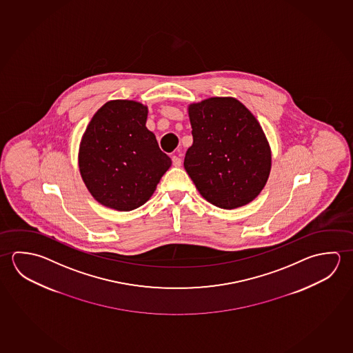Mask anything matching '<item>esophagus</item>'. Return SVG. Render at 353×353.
I'll return each mask as SVG.
<instances>
[{
  "mask_svg": "<svg viewBox=\"0 0 353 353\" xmlns=\"http://www.w3.org/2000/svg\"><path fill=\"white\" fill-rule=\"evenodd\" d=\"M172 161H173L174 167L179 168L181 165V159H180L179 157L174 156L172 158Z\"/></svg>",
  "mask_w": 353,
  "mask_h": 353,
  "instance_id": "obj_1",
  "label": "esophagus"
}]
</instances>
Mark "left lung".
Segmentation results:
<instances>
[{
	"instance_id": "left-lung-1",
	"label": "left lung",
	"mask_w": 353,
	"mask_h": 353,
	"mask_svg": "<svg viewBox=\"0 0 353 353\" xmlns=\"http://www.w3.org/2000/svg\"><path fill=\"white\" fill-rule=\"evenodd\" d=\"M188 114L194 141L184 168L201 196L226 210L253 201L272 168L270 145L257 119L231 96L192 102Z\"/></svg>"
}]
</instances>
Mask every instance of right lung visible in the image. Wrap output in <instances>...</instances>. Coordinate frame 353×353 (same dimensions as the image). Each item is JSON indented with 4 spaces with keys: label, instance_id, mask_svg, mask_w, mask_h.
Segmentation results:
<instances>
[{
    "label": "right lung",
    "instance_id": "obj_1",
    "mask_svg": "<svg viewBox=\"0 0 353 353\" xmlns=\"http://www.w3.org/2000/svg\"><path fill=\"white\" fill-rule=\"evenodd\" d=\"M148 108L111 100L96 111L79 145V170L97 203L131 211L150 200L172 159L145 127Z\"/></svg>",
    "mask_w": 353,
    "mask_h": 353
}]
</instances>
